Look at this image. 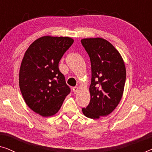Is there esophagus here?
<instances>
[{
	"label": "esophagus",
	"mask_w": 152,
	"mask_h": 152,
	"mask_svg": "<svg viewBox=\"0 0 152 152\" xmlns=\"http://www.w3.org/2000/svg\"><path fill=\"white\" fill-rule=\"evenodd\" d=\"M78 87H77V86H75V87H73V88H72V91H73V92H74V93H77L78 92Z\"/></svg>",
	"instance_id": "34e87169"
}]
</instances>
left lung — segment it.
Returning <instances> with one entry per match:
<instances>
[{
    "mask_svg": "<svg viewBox=\"0 0 152 152\" xmlns=\"http://www.w3.org/2000/svg\"><path fill=\"white\" fill-rule=\"evenodd\" d=\"M82 44L90 57L91 100L82 112L98 119L111 113L121 100L126 80L124 61L115 47L102 38L83 39Z\"/></svg>",
    "mask_w": 152,
    "mask_h": 152,
    "instance_id": "1",
    "label": "left lung"
}]
</instances>
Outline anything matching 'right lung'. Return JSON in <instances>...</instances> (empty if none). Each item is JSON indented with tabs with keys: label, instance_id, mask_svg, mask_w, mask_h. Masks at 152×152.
<instances>
[{
	"label": "right lung",
	"instance_id": "right-lung-1",
	"mask_svg": "<svg viewBox=\"0 0 152 152\" xmlns=\"http://www.w3.org/2000/svg\"><path fill=\"white\" fill-rule=\"evenodd\" d=\"M74 40L44 36L25 53L19 71V87L27 105L43 117L55 115L70 92L59 63Z\"/></svg>",
	"mask_w": 152,
	"mask_h": 152
}]
</instances>
